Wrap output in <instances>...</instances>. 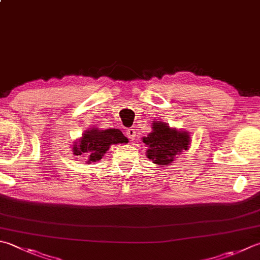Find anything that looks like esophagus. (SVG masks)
Listing matches in <instances>:
<instances>
[{
	"label": "esophagus",
	"mask_w": 260,
	"mask_h": 260,
	"mask_svg": "<svg viewBox=\"0 0 260 260\" xmlns=\"http://www.w3.org/2000/svg\"><path fill=\"white\" fill-rule=\"evenodd\" d=\"M126 137H128L129 139L134 140L136 138V130L135 129H128V130H126Z\"/></svg>",
	"instance_id": "34e87169"
}]
</instances>
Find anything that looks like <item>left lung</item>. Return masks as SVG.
I'll return each mask as SVG.
<instances>
[{
    "mask_svg": "<svg viewBox=\"0 0 260 260\" xmlns=\"http://www.w3.org/2000/svg\"><path fill=\"white\" fill-rule=\"evenodd\" d=\"M153 131L144 137L143 141L147 146L146 156L158 165H169L183 150H188L190 136L187 131L170 128L169 123L153 121Z\"/></svg>",
    "mask_w": 260,
    "mask_h": 260,
    "instance_id": "obj_1",
    "label": "left lung"
}]
</instances>
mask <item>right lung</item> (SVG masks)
<instances>
[{"label":"right lung","instance_id":"right-lung-1","mask_svg":"<svg viewBox=\"0 0 260 260\" xmlns=\"http://www.w3.org/2000/svg\"><path fill=\"white\" fill-rule=\"evenodd\" d=\"M128 138L119 129L100 130L89 128L85 131L81 138L73 144V154L87 158V164L102 159L110 149L111 145L126 144Z\"/></svg>","mask_w":260,"mask_h":260}]
</instances>
